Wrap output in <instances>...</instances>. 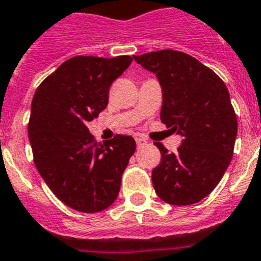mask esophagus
Instances as JSON below:
<instances>
[{"mask_svg":"<svg viewBox=\"0 0 261 261\" xmlns=\"http://www.w3.org/2000/svg\"><path fill=\"white\" fill-rule=\"evenodd\" d=\"M136 144H137L138 147H141V146H144V145H146L147 141L142 137H136Z\"/></svg>","mask_w":261,"mask_h":261,"instance_id":"34e87169","label":"esophagus"}]
</instances>
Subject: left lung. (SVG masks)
Wrapping results in <instances>:
<instances>
[{
	"label": "left lung",
	"mask_w": 261,
	"mask_h": 261,
	"mask_svg": "<svg viewBox=\"0 0 261 261\" xmlns=\"http://www.w3.org/2000/svg\"><path fill=\"white\" fill-rule=\"evenodd\" d=\"M133 57L161 84L162 123L183 136L176 153L154 144L162 156L151 172L154 190L167 204H196L216 188L231 162L238 121L229 90L187 53L163 49Z\"/></svg>",
	"instance_id": "1"
}]
</instances>
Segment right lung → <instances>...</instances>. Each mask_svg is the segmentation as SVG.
<instances>
[{
	"mask_svg": "<svg viewBox=\"0 0 261 261\" xmlns=\"http://www.w3.org/2000/svg\"><path fill=\"white\" fill-rule=\"evenodd\" d=\"M132 60L71 57L41 82L32 99L34 162L50 191L78 212L96 213L112 205L136 150L130 136L98 144L86 126L107 107L111 85Z\"/></svg>",
	"mask_w": 261,
	"mask_h": 261,
	"instance_id": "obj_1",
	"label": "right lung"
}]
</instances>
